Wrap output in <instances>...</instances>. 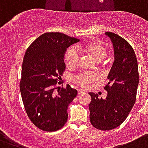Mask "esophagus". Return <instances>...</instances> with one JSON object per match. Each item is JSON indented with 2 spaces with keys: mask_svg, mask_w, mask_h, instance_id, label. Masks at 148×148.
<instances>
[{
  "mask_svg": "<svg viewBox=\"0 0 148 148\" xmlns=\"http://www.w3.org/2000/svg\"><path fill=\"white\" fill-rule=\"evenodd\" d=\"M82 93H85V92L83 90H79V91H78V94L79 95H81L82 94Z\"/></svg>",
  "mask_w": 148,
  "mask_h": 148,
  "instance_id": "obj_1",
  "label": "esophagus"
}]
</instances>
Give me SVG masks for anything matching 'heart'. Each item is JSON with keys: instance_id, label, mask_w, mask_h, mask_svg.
Segmentation results:
<instances>
[{"instance_id": "obj_1", "label": "heart", "mask_w": 148, "mask_h": 148, "mask_svg": "<svg viewBox=\"0 0 148 148\" xmlns=\"http://www.w3.org/2000/svg\"><path fill=\"white\" fill-rule=\"evenodd\" d=\"M84 53L90 56L97 62H101L106 58L107 49L98 42H92L84 45L81 49ZM79 56L73 48H69L65 54V63L68 68L75 67L79 62ZM98 76L95 73H82L73 77V81L82 88H88L91 83L97 80Z\"/></svg>"}]
</instances>
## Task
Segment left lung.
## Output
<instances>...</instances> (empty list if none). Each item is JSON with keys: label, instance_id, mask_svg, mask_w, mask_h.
Here are the masks:
<instances>
[{"label": "left lung", "instance_id": "left-lung-1", "mask_svg": "<svg viewBox=\"0 0 148 148\" xmlns=\"http://www.w3.org/2000/svg\"><path fill=\"white\" fill-rule=\"evenodd\" d=\"M110 38L114 51V62L107 76L109 82L104 89L105 99L90 92V119L97 129L110 130L117 127L125 121L135 103L139 73L137 60L129 43L114 33H105Z\"/></svg>", "mask_w": 148, "mask_h": 148}]
</instances>
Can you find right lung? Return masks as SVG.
<instances>
[{"instance_id":"right-lung-1","label":"right lung","mask_w":148,"mask_h":148,"mask_svg":"<svg viewBox=\"0 0 148 148\" xmlns=\"http://www.w3.org/2000/svg\"><path fill=\"white\" fill-rule=\"evenodd\" d=\"M79 39L59 32L40 35L25 52L21 69L20 91L28 117L45 131L61 129L68 119L67 109L77 90L67 85L55 92L66 69L65 54Z\"/></svg>"}]
</instances>
